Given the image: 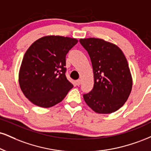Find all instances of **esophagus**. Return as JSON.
I'll return each mask as SVG.
<instances>
[{
  "label": "esophagus",
  "instance_id": "34e87169",
  "mask_svg": "<svg viewBox=\"0 0 151 151\" xmlns=\"http://www.w3.org/2000/svg\"><path fill=\"white\" fill-rule=\"evenodd\" d=\"M80 83H81L80 79H77V80L76 81V84H77V86H79V85H80Z\"/></svg>",
  "mask_w": 151,
  "mask_h": 151
}]
</instances>
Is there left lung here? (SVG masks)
Segmentation results:
<instances>
[{
	"label": "left lung",
	"instance_id": "1",
	"mask_svg": "<svg viewBox=\"0 0 151 151\" xmlns=\"http://www.w3.org/2000/svg\"><path fill=\"white\" fill-rule=\"evenodd\" d=\"M88 52L93 71L94 86L83 94L85 102L99 114H110L127 101L132 88V77L125 55L114 43L101 39H81Z\"/></svg>",
	"mask_w": 151,
	"mask_h": 151
}]
</instances>
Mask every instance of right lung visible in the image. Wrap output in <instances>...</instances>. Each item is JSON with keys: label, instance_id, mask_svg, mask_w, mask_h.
<instances>
[{"label": "right lung", "instance_id": "1", "mask_svg": "<svg viewBox=\"0 0 151 151\" xmlns=\"http://www.w3.org/2000/svg\"><path fill=\"white\" fill-rule=\"evenodd\" d=\"M77 43L74 38L46 36L27 49L19 68V83L33 104L45 108L54 106L73 87L65 76V58Z\"/></svg>", "mask_w": 151, "mask_h": 151}]
</instances>
